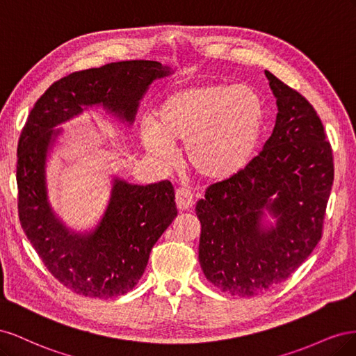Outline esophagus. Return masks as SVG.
Masks as SVG:
<instances>
[{
  "label": "esophagus",
  "mask_w": 356,
  "mask_h": 356,
  "mask_svg": "<svg viewBox=\"0 0 356 356\" xmlns=\"http://www.w3.org/2000/svg\"><path fill=\"white\" fill-rule=\"evenodd\" d=\"M175 202L179 211H187L193 207L195 199H193V193L188 188L181 187L175 191Z\"/></svg>",
  "instance_id": "34e87169"
}]
</instances>
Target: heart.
<instances>
[{
  "label": "heart",
  "mask_w": 356,
  "mask_h": 356,
  "mask_svg": "<svg viewBox=\"0 0 356 356\" xmlns=\"http://www.w3.org/2000/svg\"><path fill=\"white\" fill-rule=\"evenodd\" d=\"M266 117L261 95L250 86L204 83L170 93L139 129L144 147L170 160L172 147L184 145L188 168L208 181L241 172L260 141Z\"/></svg>",
  "instance_id": "obj_1"
}]
</instances>
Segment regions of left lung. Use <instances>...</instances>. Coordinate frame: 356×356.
<instances>
[{
    "label": "left lung",
    "mask_w": 356,
    "mask_h": 356,
    "mask_svg": "<svg viewBox=\"0 0 356 356\" xmlns=\"http://www.w3.org/2000/svg\"><path fill=\"white\" fill-rule=\"evenodd\" d=\"M264 72L277 105L272 136L196 204L202 270L222 293L239 297L284 282L315 250L334 181L332 149L315 108ZM264 211L277 218L275 226L262 224Z\"/></svg>",
    "instance_id": "obj_1"
}]
</instances>
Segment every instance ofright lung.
<instances>
[{"label": "right lung", "instance_id": "right-lung-1", "mask_svg": "<svg viewBox=\"0 0 356 356\" xmlns=\"http://www.w3.org/2000/svg\"><path fill=\"white\" fill-rule=\"evenodd\" d=\"M170 72L156 60H123L68 74L41 95L22 129L16 170L19 220L47 270L75 294L111 298L129 293L178 211L170 181L136 186L114 178L110 203L96 229L70 232L47 197V154L62 132L53 127L93 105L132 124L149 84Z\"/></svg>", "mask_w": 356, "mask_h": 356}]
</instances>
